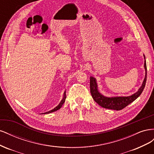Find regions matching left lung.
I'll return each instance as SVG.
<instances>
[{"mask_svg": "<svg viewBox=\"0 0 154 154\" xmlns=\"http://www.w3.org/2000/svg\"><path fill=\"white\" fill-rule=\"evenodd\" d=\"M144 67L145 69V77L143 80V82L141 87L139 90L134 93V94L129 96H116V97H106L102 95L99 92L97 88V84L96 80L92 76L90 77V89L91 93L93 100L96 103L103 107L105 109L119 110L124 109L130 103H131L134 100H136L137 97L141 95L142 92L143 91L144 87H145L146 82V63L145 60V56L144 55Z\"/></svg>", "mask_w": 154, "mask_h": 154, "instance_id": "1", "label": "left lung"}]
</instances>
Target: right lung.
<instances>
[{
	"instance_id": "1",
	"label": "right lung",
	"mask_w": 154,
	"mask_h": 154,
	"mask_svg": "<svg viewBox=\"0 0 154 154\" xmlns=\"http://www.w3.org/2000/svg\"><path fill=\"white\" fill-rule=\"evenodd\" d=\"M66 91H65V92H64V94H63V98H62V101H60V103L58 104V106H56L54 109H52V110H49V111H48V112H45V113H42V114H49V113L53 112H54V111H57V110H59V109H60L61 108V107H62V105L64 103L65 101H66Z\"/></svg>"
}]
</instances>
